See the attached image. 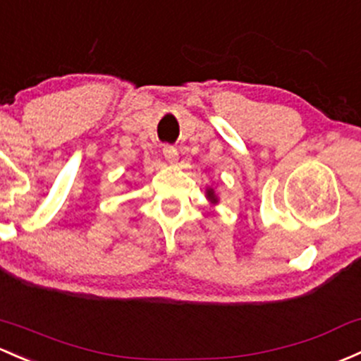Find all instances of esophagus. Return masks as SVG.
Returning <instances> with one entry per match:
<instances>
[{
  "mask_svg": "<svg viewBox=\"0 0 361 361\" xmlns=\"http://www.w3.org/2000/svg\"><path fill=\"white\" fill-rule=\"evenodd\" d=\"M162 154H164L166 161H168V162H176V161H178V150H176V147H173V145H164V149H162Z\"/></svg>",
  "mask_w": 361,
  "mask_h": 361,
  "instance_id": "1",
  "label": "esophagus"
}]
</instances>
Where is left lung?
I'll return each mask as SVG.
<instances>
[{
  "mask_svg": "<svg viewBox=\"0 0 361 361\" xmlns=\"http://www.w3.org/2000/svg\"><path fill=\"white\" fill-rule=\"evenodd\" d=\"M207 197H209V199H211V200H214V202H216V197H214V193H212L211 190H209V192H207Z\"/></svg>",
  "mask_w": 361,
  "mask_h": 361,
  "instance_id": "left-lung-1",
  "label": "left lung"
}]
</instances>
